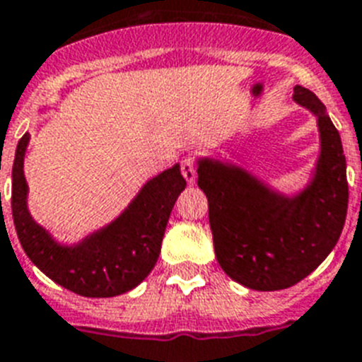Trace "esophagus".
Returning a JSON list of instances; mask_svg holds the SVG:
<instances>
[{"label": "esophagus", "instance_id": "obj_1", "mask_svg": "<svg viewBox=\"0 0 362 362\" xmlns=\"http://www.w3.org/2000/svg\"><path fill=\"white\" fill-rule=\"evenodd\" d=\"M181 174L187 179V183L192 185L196 181V163H194L192 157H185L181 160Z\"/></svg>", "mask_w": 362, "mask_h": 362}]
</instances>
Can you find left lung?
<instances>
[{
    "mask_svg": "<svg viewBox=\"0 0 362 362\" xmlns=\"http://www.w3.org/2000/svg\"><path fill=\"white\" fill-rule=\"evenodd\" d=\"M292 100L316 116L320 155L309 183L286 196L238 164L199 157L218 264L253 291H281L320 267L339 242L348 211L346 157L325 105L296 86Z\"/></svg>",
    "mask_w": 362,
    "mask_h": 362,
    "instance_id": "8db88e82",
    "label": "left lung"
}]
</instances>
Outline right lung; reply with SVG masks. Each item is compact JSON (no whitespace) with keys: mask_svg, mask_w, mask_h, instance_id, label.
Here are the masks:
<instances>
[{"mask_svg":"<svg viewBox=\"0 0 362 362\" xmlns=\"http://www.w3.org/2000/svg\"><path fill=\"white\" fill-rule=\"evenodd\" d=\"M29 133L20 139L13 164V218L23 252L57 285L85 298H112L144 281L159 259L170 213L187 187L179 164L155 175L124 213L77 244H61L33 220L27 207L23 157Z\"/></svg>","mask_w":362,"mask_h":362,"instance_id":"1","label":"right lung"}]
</instances>
